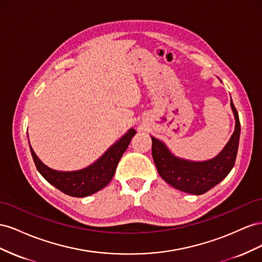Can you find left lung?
Here are the masks:
<instances>
[{"instance_id": "1", "label": "left lung", "mask_w": 262, "mask_h": 262, "mask_svg": "<svg viewBox=\"0 0 262 262\" xmlns=\"http://www.w3.org/2000/svg\"><path fill=\"white\" fill-rule=\"evenodd\" d=\"M230 106L236 121L235 132L223 150L213 159L191 161L179 158L162 141L151 136L152 158L164 181L182 192L201 195L227 177L235 164L241 136V123L233 101Z\"/></svg>"}]
</instances>
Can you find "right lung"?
Instances as JSON below:
<instances>
[{"label": "right lung", "instance_id": "obj_1", "mask_svg": "<svg viewBox=\"0 0 262 262\" xmlns=\"http://www.w3.org/2000/svg\"><path fill=\"white\" fill-rule=\"evenodd\" d=\"M135 134L136 130L130 128L121 139L111 146L101 158L91 166L78 171H57L51 169L42 163L33 148L29 147L37 170L51 185L67 195L84 198L105 188L111 182L119 159L122 158Z\"/></svg>", "mask_w": 262, "mask_h": 262}]
</instances>
